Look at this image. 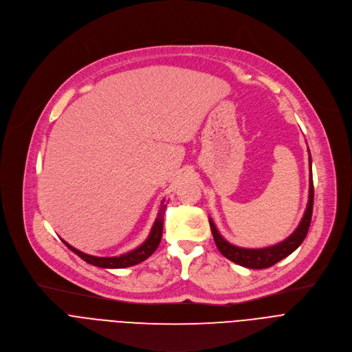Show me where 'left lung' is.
Wrapping results in <instances>:
<instances>
[{
	"label": "left lung",
	"mask_w": 352,
	"mask_h": 352,
	"mask_svg": "<svg viewBox=\"0 0 352 352\" xmlns=\"http://www.w3.org/2000/svg\"><path fill=\"white\" fill-rule=\"evenodd\" d=\"M309 168H311L309 200H308V205H307V210L304 213L302 220H300L299 226L296 227V230L287 239L281 241L280 243H276V245H272V246H267V248H258V249H248V248H241V246L231 245L230 242H227L220 235V232L216 228L213 220L209 219L214 242H216L220 252L223 254V256H226L231 262H234L239 266L248 267V269H266V267H270V266L276 265L277 262L287 258L288 255H291L294 250L304 242V239L308 234L309 226H311L312 210H314V179H312L311 153H309Z\"/></svg>",
	"instance_id": "obj_1"
}]
</instances>
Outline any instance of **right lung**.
Wrapping results in <instances>:
<instances>
[{
  "label": "right lung",
  "instance_id": "right-lung-1",
  "mask_svg": "<svg viewBox=\"0 0 352 352\" xmlns=\"http://www.w3.org/2000/svg\"><path fill=\"white\" fill-rule=\"evenodd\" d=\"M166 208L167 204L166 200L163 199V202L160 205L156 221L152 227V231H150L147 239L138 246L136 249L131 250V252H126L124 255L120 256H111V258H100V256H91L87 254L80 252L76 248L71 246L69 243L65 242V245L72 250L74 254H76L80 259H83L85 262H87L89 265L97 266V267H103V269H124V267H129L133 265H138L143 261H146L150 255H152L155 250L157 249L160 241H162V234H163V221H164V213H166Z\"/></svg>",
  "mask_w": 352,
  "mask_h": 352
}]
</instances>
